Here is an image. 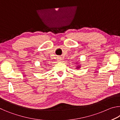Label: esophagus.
<instances>
[{"instance_id":"obj_1","label":"esophagus","mask_w":120,"mask_h":120,"mask_svg":"<svg viewBox=\"0 0 120 120\" xmlns=\"http://www.w3.org/2000/svg\"><path fill=\"white\" fill-rule=\"evenodd\" d=\"M57 61L58 62H61L62 61V59H61V57H59H59H58V58H57Z\"/></svg>"}]
</instances>
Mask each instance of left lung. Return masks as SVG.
<instances>
[{"label":"left lung","mask_w":120,"mask_h":120,"mask_svg":"<svg viewBox=\"0 0 120 120\" xmlns=\"http://www.w3.org/2000/svg\"><path fill=\"white\" fill-rule=\"evenodd\" d=\"M80 65H78V66H77V68H76V69H79L80 68Z\"/></svg>","instance_id":"left-lung-1"}]
</instances>
